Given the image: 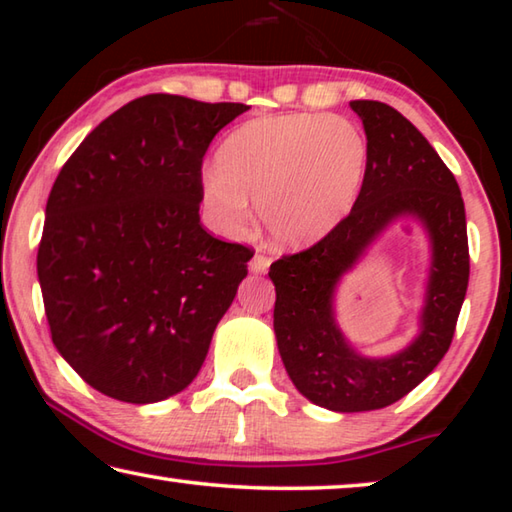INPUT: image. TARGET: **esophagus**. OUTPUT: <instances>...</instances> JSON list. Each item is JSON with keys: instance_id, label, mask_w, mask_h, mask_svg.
Here are the masks:
<instances>
[{"instance_id": "obj_1", "label": "esophagus", "mask_w": 512, "mask_h": 512, "mask_svg": "<svg viewBox=\"0 0 512 512\" xmlns=\"http://www.w3.org/2000/svg\"><path fill=\"white\" fill-rule=\"evenodd\" d=\"M268 266H271V257H266V255H255L253 259H250V271L253 273H266L268 271Z\"/></svg>"}]
</instances>
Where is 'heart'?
<instances>
[{
	"mask_svg": "<svg viewBox=\"0 0 512 512\" xmlns=\"http://www.w3.org/2000/svg\"><path fill=\"white\" fill-rule=\"evenodd\" d=\"M366 162V137L348 119L248 121L223 142L219 164L203 169V210L216 232L237 237L253 219V201L277 246L307 248L348 216Z\"/></svg>",
	"mask_w": 512,
	"mask_h": 512,
	"instance_id": "heart-1",
	"label": "heart"
}]
</instances>
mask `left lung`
Returning a JSON list of instances; mask_svg holds the SVG:
<instances>
[{
    "mask_svg": "<svg viewBox=\"0 0 512 512\" xmlns=\"http://www.w3.org/2000/svg\"><path fill=\"white\" fill-rule=\"evenodd\" d=\"M363 121L368 162L352 212L307 250L271 264L273 329L293 386L336 413L375 411L402 400L438 366L454 339L470 253L461 189L418 128L381 101H350ZM418 220L432 262L421 332L391 358L354 351L335 323L333 296L345 272L388 224Z\"/></svg>",
    "mask_w": 512,
    "mask_h": 512,
    "instance_id": "left-lung-1",
    "label": "left lung"
}]
</instances>
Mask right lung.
Returning <instances> with one entry per match:
<instances>
[{"label": "right lung", "instance_id": "add662e5", "mask_svg": "<svg viewBox=\"0 0 512 512\" xmlns=\"http://www.w3.org/2000/svg\"><path fill=\"white\" fill-rule=\"evenodd\" d=\"M246 110L146 94L103 119L51 187L38 248L51 341L112 400L185 391L248 275L250 248L198 216L207 146Z\"/></svg>", "mask_w": 512, "mask_h": 512}]
</instances>
